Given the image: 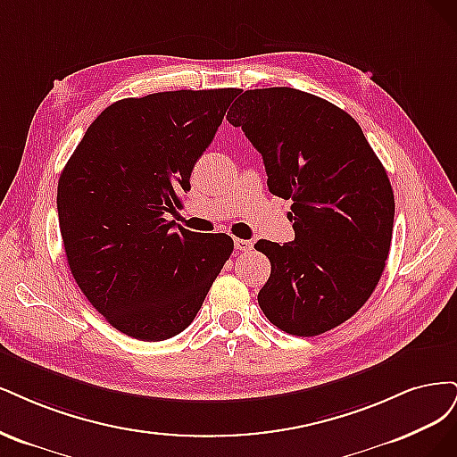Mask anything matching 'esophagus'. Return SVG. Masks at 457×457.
Instances as JSON below:
<instances>
[{
  "label": "esophagus",
  "mask_w": 457,
  "mask_h": 457,
  "mask_svg": "<svg viewBox=\"0 0 457 457\" xmlns=\"http://www.w3.org/2000/svg\"><path fill=\"white\" fill-rule=\"evenodd\" d=\"M254 243L250 239H235V248L241 250V253H248V250H253Z\"/></svg>",
  "instance_id": "esophagus-1"
}]
</instances>
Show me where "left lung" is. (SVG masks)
Here are the masks:
<instances>
[{
    "label": "left lung",
    "instance_id": "obj_1",
    "mask_svg": "<svg viewBox=\"0 0 457 457\" xmlns=\"http://www.w3.org/2000/svg\"><path fill=\"white\" fill-rule=\"evenodd\" d=\"M228 121L262 154L273 195L290 199L294 241L260 239L271 262L258 303L277 328L319 336L370 298L389 256L395 197L353 117L290 87L245 91Z\"/></svg>",
    "mask_w": 457,
    "mask_h": 457
}]
</instances>
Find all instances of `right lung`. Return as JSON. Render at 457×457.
Here are the masks:
<instances>
[{
	"instance_id": "right-lung-1",
	"label": "right lung",
	"mask_w": 457,
	"mask_h": 457,
	"mask_svg": "<svg viewBox=\"0 0 457 457\" xmlns=\"http://www.w3.org/2000/svg\"><path fill=\"white\" fill-rule=\"evenodd\" d=\"M239 89L167 91L113 102L58 179L70 271L113 328L161 342L191 325L233 253L226 233L174 228L180 194Z\"/></svg>"
}]
</instances>
